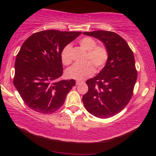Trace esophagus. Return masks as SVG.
Here are the masks:
<instances>
[{"label": "esophagus", "mask_w": 156, "mask_h": 156, "mask_svg": "<svg viewBox=\"0 0 156 156\" xmlns=\"http://www.w3.org/2000/svg\"><path fill=\"white\" fill-rule=\"evenodd\" d=\"M81 82H82L80 81V80H77V81L76 82V85H78V84H80L81 83Z\"/></svg>", "instance_id": "obj_1"}]
</instances>
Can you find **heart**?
I'll return each mask as SVG.
<instances>
[{
    "label": "heart",
    "instance_id": "heart-1",
    "mask_svg": "<svg viewBox=\"0 0 156 156\" xmlns=\"http://www.w3.org/2000/svg\"><path fill=\"white\" fill-rule=\"evenodd\" d=\"M79 44L84 50L87 51L86 60L84 64H76L68 68L66 75L69 78L75 80H83L92 76L95 71L94 64L98 69L104 67L108 58V52L103 45H97V41L90 37H84L79 40ZM61 59L63 64L69 65L72 62V45H66L61 52Z\"/></svg>",
    "mask_w": 156,
    "mask_h": 156
}]
</instances>
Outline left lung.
<instances>
[{
	"instance_id": "left-lung-1",
	"label": "left lung",
	"mask_w": 156,
	"mask_h": 156,
	"mask_svg": "<svg viewBox=\"0 0 156 156\" xmlns=\"http://www.w3.org/2000/svg\"><path fill=\"white\" fill-rule=\"evenodd\" d=\"M83 34L103 43L108 52L105 67L88 80V90L82 101L88 112L106 119L120 112L129 103L137 78L133 53L127 41L112 31H94Z\"/></svg>"
}]
</instances>
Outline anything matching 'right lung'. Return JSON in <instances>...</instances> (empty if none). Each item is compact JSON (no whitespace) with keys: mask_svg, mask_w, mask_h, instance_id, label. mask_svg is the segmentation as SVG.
I'll list each match as a JSON object with an SVG mask.
<instances>
[{"mask_svg":"<svg viewBox=\"0 0 156 156\" xmlns=\"http://www.w3.org/2000/svg\"><path fill=\"white\" fill-rule=\"evenodd\" d=\"M81 34L41 31L31 35L23 44L16 55L13 84L32 110L49 114L64 104L76 81L59 80L63 74L61 52Z\"/></svg>","mask_w":156,"mask_h":156,"instance_id":"add662e5","label":"right lung"}]
</instances>
